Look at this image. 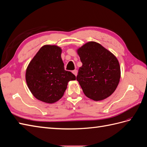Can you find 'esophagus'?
Returning a JSON list of instances; mask_svg holds the SVG:
<instances>
[{
    "label": "esophagus",
    "mask_w": 147,
    "mask_h": 147,
    "mask_svg": "<svg viewBox=\"0 0 147 147\" xmlns=\"http://www.w3.org/2000/svg\"><path fill=\"white\" fill-rule=\"evenodd\" d=\"M72 73L75 75V76H77V70H73V71H72Z\"/></svg>",
    "instance_id": "34e87169"
}]
</instances>
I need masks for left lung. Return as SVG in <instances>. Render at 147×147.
<instances>
[{"label": "left lung", "mask_w": 147, "mask_h": 147, "mask_svg": "<svg viewBox=\"0 0 147 147\" xmlns=\"http://www.w3.org/2000/svg\"><path fill=\"white\" fill-rule=\"evenodd\" d=\"M82 66L77 80L88 98L95 101L109 97L116 90L120 67L116 57L98 43L89 42L77 50Z\"/></svg>", "instance_id": "8db88e82"}]
</instances>
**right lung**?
<instances>
[{"mask_svg": "<svg viewBox=\"0 0 147 147\" xmlns=\"http://www.w3.org/2000/svg\"><path fill=\"white\" fill-rule=\"evenodd\" d=\"M62 49L57 45H45L40 49L26 70L28 88L37 99L47 103L57 102L62 97L68 82L76 76L64 69Z\"/></svg>", "mask_w": 147, "mask_h": 147, "instance_id": "right-lung-1", "label": "right lung"}]
</instances>
